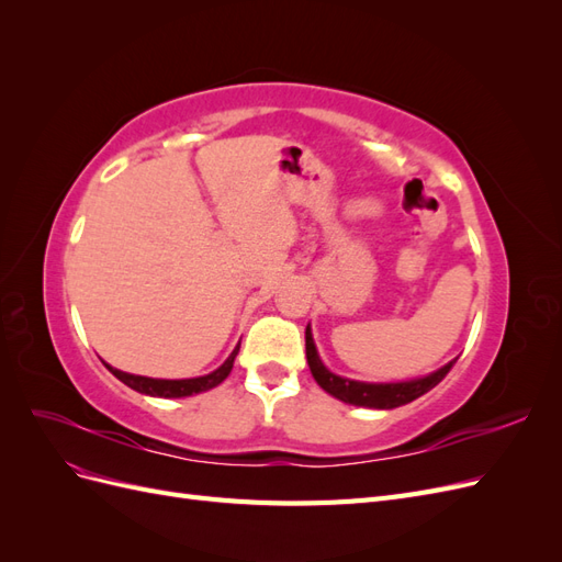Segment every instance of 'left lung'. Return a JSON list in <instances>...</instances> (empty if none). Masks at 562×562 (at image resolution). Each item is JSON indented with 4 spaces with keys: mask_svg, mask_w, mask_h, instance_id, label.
I'll return each mask as SVG.
<instances>
[{
    "mask_svg": "<svg viewBox=\"0 0 562 562\" xmlns=\"http://www.w3.org/2000/svg\"><path fill=\"white\" fill-rule=\"evenodd\" d=\"M304 342H307V363H310L312 375L326 394H330L333 398L342 403H349L356 407H375V411H391V407H398L424 396L448 375L450 368L457 361L452 359L443 368L429 372V375L405 380V382H361V380L335 375L333 370L323 366L310 326H307V333H304Z\"/></svg>",
    "mask_w": 562,
    "mask_h": 562,
    "instance_id": "1",
    "label": "left lung"
}]
</instances>
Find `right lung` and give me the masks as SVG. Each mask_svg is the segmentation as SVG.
<instances>
[{"label":"right lung","mask_w":562,"mask_h":562,"mask_svg":"<svg viewBox=\"0 0 562 562\" xmlns=\"http://www.w3.org/2000/svg\"><path fill=\"white\" fill-rule=\"evenodd\" d=\"M239 347H241V342L234 347V351L227 356V361L220 366L217 370L209 372V375L190 378V380H157V378H145V375H131V372L116 370L108 363L105 366L116 380H122L126 386H131L133 391H138V394L157 396V398H184V396L201 394V391H209V389L217 386L220 382H225L227 375L232 372V368H234V359H236V353H239Z\"/></svg>","instance_id":"1"}]
</instances>
